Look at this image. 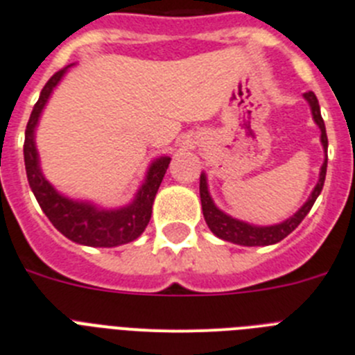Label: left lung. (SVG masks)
<instances>
[{"label":"left lung","instance_id":"obj_1","mask_svg":"<svg viewBox=\"0 0 355 355\" xmlns=\"http://www.w3.org/2000/svg\"><path fill=\"white\" fill-rule=\"evenodd\" d=\"M304 98L309 104L313 120H315V123H317L318 129H320V143L322 146H324V152H325V159L324 162H322L320 173H318V182L317 185L313 187L308 200L304 201V205L297 210L293 216H290L288 219H285L283 223H277V225H270V226L251 225V223L241 221V219H235V217L228 216V214L223 212V210L214 203L212 196H210L209 184H207V175L201 173L200 177L201 209H203V217H205V221L207 225H209L210 232H212L216 237L223 239V241L233 242V244H239V245H272L276 244V242L283 241L286 235H290L297 226L301 225L302 219L308 216L313 203L317 201L318 194L322 193V187H324V182H325V173H327V134H325V123L324 120H322L318 98L315 97L313 92L304 94Z\"/></svg>","mask_w":355,"mask_h":355}]
</instances>
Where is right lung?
Here are the masks:
<instances>
[{"label":"right lung","mask_w":355,"mask_h":355,"mask_svg":"<svg viewBox=\"0 0 355 355\" xmlns=\"http://www.w3.org/2000/svg\"><path fill=\"white\" fill-rule=\"evenodd\" d=\"M72 65L74 63L58 70L46 83L28 120L26 132H24V166H26L28 182L40 209L49 217L54 228L65 235L69 241L81 245H90V248H116V245L136 241L145 232L152 217L155 194L170 166L171 157L161 155L150 162L145 182L138 193L134 194V200L129 205L118 207V209H104L88 200H74L54 189V185L44 177L42 168H40L35 130H37L38 120L42 116L51 94Z\"/></svg>","instance_id":"right-lung-1"}]
</instances>
